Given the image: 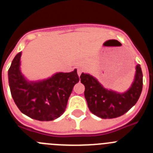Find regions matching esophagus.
Listing matches in <instances>:
<instances>
[{
	"mask_svg": "<svg viewBox=\"0 0 153 153\" xmlns=\"http://www.w3.org/2000/svg\"><path fill=\"white\" fill-rule=\"evenodd\" d=\"M83 72V69H82V68L77 69V74H78V75H79V76L81 75V74H82Z\"/></svg>",
	"mask_w": 153,
	"mask_h": 153,
	"instance_id": "1",
	"label": "esophagus"
}]
</instances>
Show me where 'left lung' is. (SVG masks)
I'll return each mask as SVG.
<instances>
[{"instance_id":"1","label":"left lung","mask_w":153,"mask_h":153,"mask_svg":"<svg viewBox=\"0 0 153 153\" xmlns=\"http://www.w3.org/2000/svg\"><path fill=\"white\" fill-rule=\"evenodd\" d=\"M80 81L85 86L84 95L92 113L102 119L117 118L134 106L143 90V73L140 65L136 66L135 80L125 93L105 89L90 74H82Z\"/></svg>"}]
</instances>
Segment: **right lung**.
<instances>
[{
  "instance_id": "right-lung-1",
  "label": "right lung",
  "mask_w": 153,
  "mask_h": 153,
  "mask_svg": "<svg viewBox=\"0 0 153 153\" xmlns=\"http://www.w3.org/2000/svg\"><path fill=\"white\" fill-rule=\"evenodd\" d=\"M21 53L13 58L8 70V80L13 100L21 113L40 121L60 117L67 107L74 85L79 80L76 70L58 73L40 82L29 83L20 70Z\"/></svg>"
}]
</instances>
